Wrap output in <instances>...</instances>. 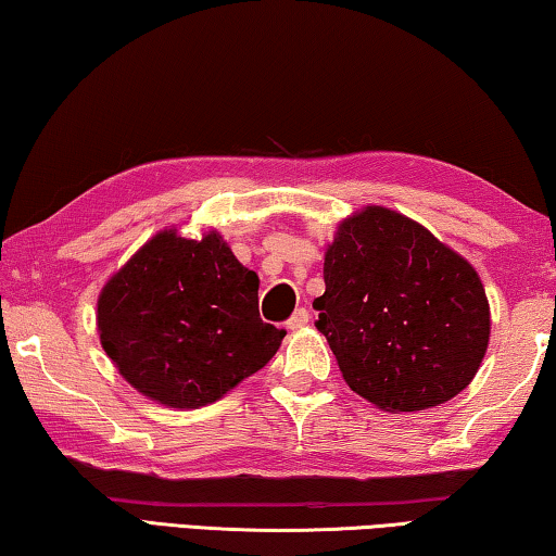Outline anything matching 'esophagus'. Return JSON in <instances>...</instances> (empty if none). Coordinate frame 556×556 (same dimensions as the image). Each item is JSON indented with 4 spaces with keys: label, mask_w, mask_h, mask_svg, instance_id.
<instances>
[{
    "label": "esophagus",
    "mask_w": 556,
    "mask_h": 556,
    "mask_svg": "<svg viewBox=\"0 0 556 556\" xmlns=\"http://www.w3.org/2000/svg\"><path fill=\"white\" fill-rule=\"evenodd\" d=\"M307 320H311V313H307L305 307H298V311L288 317L286 327H288V330H300V327L307 325Z\"/></svg>",
    "instance_id": "34e87169"
}]
</instances>
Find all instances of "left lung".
<instances>
[{
  "label": "left lung",
  "mask_w": 556,
  "mask_h": 556,
  "mask_svg": "<svg viewBox=\"0 0 556 556\" xmlns=\"http://www.w3.org/2000/svg\"><path fill=\"white\" fill-rule=\"evenodd\" d=\"M323 276L315 327L359 396L421 412L476 377L490 338L483 283L424 226L367 206L340 226Z\"/></svg>",
  "instance_id": "obj_1"
}]
</instances>
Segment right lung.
<instances>
[{
	"label": "right lung",
	"instance_id": "add662e5",
	"mask_svg": "<svg viewBox=\"0 0 556 556\" xmlns=\"http://www.w3.org/2000/svg\"><path fill=\"white\" fill-rule=\"evenodd\" d=\"M98 330L121 375L154 402L197 408L256 375L286 330L261 320L258 276L218 233L162 231L108 280Z\"/></svg>",
	"mask_w": 556,
	"mask_h": 556
}]
</instances>
